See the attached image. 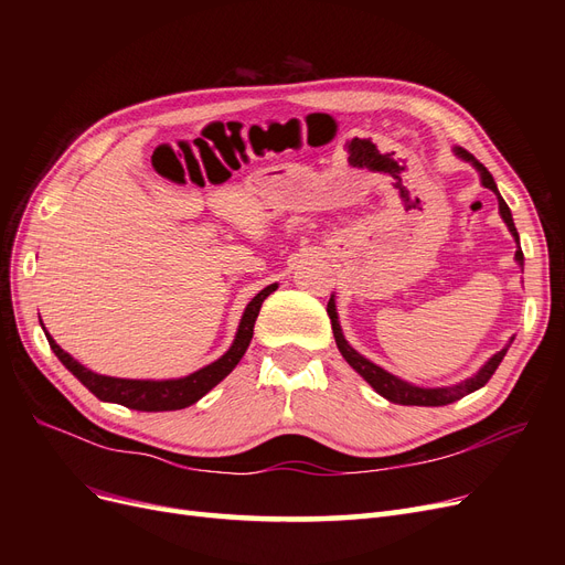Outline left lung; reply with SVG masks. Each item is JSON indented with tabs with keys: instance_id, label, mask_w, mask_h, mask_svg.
<instances>
[{
	"instance_id": "left-lung-1",
	"label": "left lung",
	"mask_w": 565,
	"mask_h": 565,
	"mask_svg": "<svg viewBox=\"0 0 565 565\" xmlns=\"http://www.w3.org/2000/svg\"><path fill=\"white\" fill-rule=\"evenodd\" d=\"M457 152H459V156L465 158V160L473 162V167L478 169V172H481L483 185L490 188V191H492L494 195H498V200H500V214H502V218H504V224L509 226L511 235H514L516 243H519V233H516V226H514V218H511V212H509V207H507V202H504L502 195L498 193V185H494L492 174L488 172V169H486L481 162L473 160V158L469 156V152H465V150H457ZM516 262L523 266V252H521V247L516 249ZM328 316H330V320H332L334 341H337V347H339L341 355L347 358V363H349L358 374H361V377H363L374 391H377L380 396H384V398L391 401V403H398V405L438 407V405H450V403H455V401H459V398L469 396V393H473L476 388H481V386L488 384V380L492 377L494 370L500 367L502 358L507 355L509 344H511V341H514V339H511L502 351L494 353V355L490 358V361H488L481 370H478V372L473 374V377H469L467 382L455 384V386H440V388H424V386H415V384H407V382H403V380H398V377H393V374H388V372L382 370L380 365L370 363L367 358H363L355 349H351L349 341L344 339V334H341L339 320H337V309H334V299H332V297H330V301H328Z\"/></svg>"
}]
</instances>
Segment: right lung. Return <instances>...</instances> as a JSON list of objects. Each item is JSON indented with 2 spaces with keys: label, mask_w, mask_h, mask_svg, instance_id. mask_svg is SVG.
<instances>
[{
  "label": "right lung",
  "mask_w": 565,
  "mask_h": 565,
  "mask_svg": "<svg viewBox=\"0 0 565 565\" xmlns=\"http://www.w3.org/2000/svg\"><path fill=\"white\" fill-rule=\"evenodd\" d=\"M278 285H268L264 287L259 295H256L245 309V316L241 320V330L235 334L233 347L218 358L216 363L202 367L193 374H188L183 380H167V382H143V380H117V377H106V374H96L79 365L71 353H65L54 339H49V347L58 355V361L71 370L75 377L87 386L98 401H108L125 405L129 409H141V413H164V409H181L198 403L204 393L212 391L221 380L228 377L233 367L241 363V358L245 355L252 334H254V322L256 316L262 311L264 299L276 292Z\"/></svg>",
  "instance_id": "right-lung-1"
}]
</instances>
